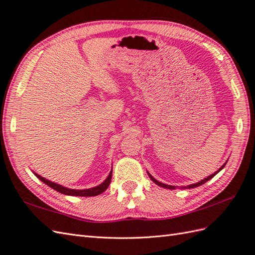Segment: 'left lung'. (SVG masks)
I'll use <instances>...</instances> for the list:
<instances>
[{
  "label": "left lung",
  "mask_w": 255,
  "mask_h": 255,
  "mask_svg": "<svg viewBox=\"0 0 255 255\" xmlns=\"http://www.w3.org/2000/svg\"><path fill=\"white\" fill-rule=\"evenodd\" d=\"M225 164H227V162H225L222 166H221V168L219 169V170H218L216 173H214L213 174V175H210V176H208L207 178H204V179H203V180H201V181H199V183H196V184H193V185H190V186H188V187H185V188H188V189H190V188H195V187H199V186H201V185H203V184H205L206 183V181L207 180H209V179H212L215 175H216V174L217 173H219L223 168H224V165ZM148 176H149V178L152 180V181H154V183L156 184V185H158V186H160V187H163V188H168V189H175V187H174V186H170V185H165V184H162V183H160V181H158L157 179H155L154 177H152L151 175H150V174L148 173Z\"/></svg>",
  "instance_id": "left-lung-1"
}]
</instances>
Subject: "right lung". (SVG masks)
I'll return each instance as SVG.
<instances>
[{
    "label": "right lung",
    "instance_id": "add662e5",
    "mask_svg": "<svg viewBox=\"0 0 255 255\" xmlns=\"http://www.w3.org/2000/svg\"><path fill=\"white\" fill-rule=\"evenodd\" d=\"M36 176H37L41 181H43L46 185H48L49 187H51L52 189H54V190L59 191L63 194H66V195H76V196H95V195H98V194H101L104 191L107 190V188L109 187V185H110L111 183V178H112V171L110 172V174H109V176L107 177V179L104 181L103 184H100L99 186L97 187H94V188H91V189H83V190H75V189H69V188H65L61 185H57L55 183H52V181H50L46 178H43L39 175H37V174H35Z\"/></svg>",
    "mask_w": 255,
    "mask_h": 255
}]
</instances>
